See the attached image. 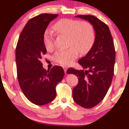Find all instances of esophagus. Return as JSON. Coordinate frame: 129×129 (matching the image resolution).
Wrapping results in <instances>:
<instances>
[{"instance_id":"esophagus-1","label":"esophagus","mask_w":129,"mask_h":129,"mask_svg":"<svg viewBox=\"0 0 129 129\" xmlns=\"http://www.w3.org/2000/svg\"><path fill=\"white\" fill-rule=\"evenodd\" d=\"M63 69L64 70L65 73L67 74V70H68V68H66V67H63Z\"/></svg>"}]
</instances>
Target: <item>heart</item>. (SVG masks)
Segmentation results:
<instances>
[{
	"label": "heart",
	"mask_w": 129,
	"mask_h": 129,
	"mask_svg": "<svg viewBox=\"0 0 129 129\" xmlns=\"http://www.w3.org/2000/svg\"><path fill=\"white\" fill-rule=\"evenodd\" d=\"M52 28L56 33L68 37L69 39V48L57 51L53 56L54 60L62 66L71 64L78 56L79 51L82 54L87 53L94 45V29L87 21L62 19L55 23ZM43 43L47 50L53 49V35L50 31H45Z\"/></svg>",
	"instance_id": "b5f03b06"
}]
</instances>
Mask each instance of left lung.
Returning <instances> with one entry per match:
<instances>
[{
  "mask_svg": "<svg viewBox=\"0 0 129 129\" xmlns=\"http://www.w3.org/2000/svg\"><path fill=\"white\" fill-rule=\"evenodd\" d=\"M76 17L88 20L95 30V41L85 56L79 60L82 68H69L67 73L74 74L79 82L73 89L74 101L84 108H91L100 103L107 94L114 74L115 49L110 31L107 24L91 15Z\"/></svg>",
  "mask_w": 129,
  "mask_h": 129,
  "instance_id": "1",
  "label": "left lung"
}]
</instances>
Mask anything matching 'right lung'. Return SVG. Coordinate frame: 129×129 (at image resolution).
<instances>
[{"instance_id": "add662e5", "label": "right lung", "mask_w": 129, "mask_h": 129, "mask_svg": "<svg viewBox=\"0 0 129 129\" xmlns=\"http://www.w3.org/2000/svg\"><path fill=\"white\" fill-rule=\"evenodd\" d=\"M57 14L43 13L28 21L21 32L16 49L18 82L26 98L36 105H44L56 98V86L64 75L63 69L54 66L46 70L40 61L46 53L43 43L45 30Z\"/></svg>"}]
</instances>
